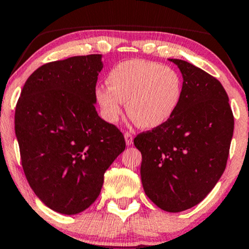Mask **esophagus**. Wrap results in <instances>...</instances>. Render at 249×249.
Returning a JSON list of instances; mask_svg holds the SVG:
<instances>
[{"label":"esophagus","mask_w":249,"mask_h":249,"mask_svg":"<svg viewBox=\"0 0 249 249\" xmlns=\"http://www.w3.org/2000/svg\"><path fill=\"white\" fill-rule=\"evenodd\" d=\"M124 137H125V141H126L127 145H131L132 143H133V135H132L130 132H125Z\"/></svg>","instance_id":"obj_1"}]
</instances>
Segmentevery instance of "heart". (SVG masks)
Here are the masks:
<instances>
[{
	"label": "heart",
	"instance_id": "b5f03b06",
	"mask_svg": "<svg viewBox=\"0 0 249 249\" xmlns=\"http://www.w3.org/2000/svg\"><path fill=\"white\" fill-rule=\"evenodd\" d=\"M109 88H98L97 99L105 117L116 122L123 101L138 126L154 128L168 121L181 101L183 83L173 68L144 60L123 61L109 72Z\"/></svg>",
	"mask_w": 249,
	"mask_h": 249
}]
</instances>
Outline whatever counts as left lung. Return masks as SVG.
Wrapping results in <instances>:
<instances>
[{
	"mask_svg": "<svg viewBox=\"0 0 249 249\" xmlns=\"http://www.w3.org/2000/svg\"><path fill=\"white\" fill-rule=\"evenodd\" d=\"M183 76L181 101L172 117L134 138L142 155L145 195L161 210L196 206L227 166L234 119L224 88L203 69L170 59Z\"/></svg>",
	"mask_w": 249,
	"mask_h": 249,
	"instance_id": "obj_1",
	"label": "left lung"
}]
</instances>
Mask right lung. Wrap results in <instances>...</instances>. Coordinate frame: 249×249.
Instances as JSON below:
<instances>
[{
  "mask_svg": "<svg viewBox=\"0 0 249 249\" xmlns=\"http://www.w3.org/2000/svg\"><path fill=\"white\" fill-rule=\"evenodd\" d=\"M101 54L48 62L26 81L15 131L26 178L51 210L78 214L94 203L105 172L125 149L115 125L99 117Z\"/></svg>",
  "mask_w": 249,
  "mask_h": 249,
  "instance_id": "1",
  "label": "right lung"
}]
</instances>
